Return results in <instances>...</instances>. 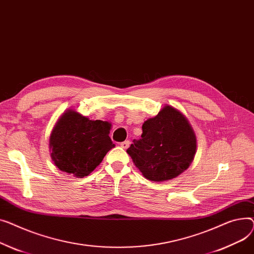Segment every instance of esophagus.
Segmentation results:
<instances>
[{"instance_id":"obj_1","label":"esophagus","mask_w":254,"mask_h":254,"mask_svg":"<svg viewBox=\"0 0 254 254\" xmlns=\"http://www.w3.org/2000/svg\"><path fill=\"white\" fill-rule=\"evenodd\" d=\"M129 144H130L129 140H125V141H123V142H121V143H120L121 147H123L124 150H126V148H128V147H129Z\"/></svg>"}]
</instances>
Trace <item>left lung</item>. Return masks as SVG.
Masks as SVG:
<instances>
[{"mask_svg": "<svg viewBox=\"0 0 254 254\" xmlns=\"http://www.w3.org/2000/svg\"><path fill=\"white\" fill-rule=\"evenodd\" d=\"M196 148V135L188 119L165 106L143 123L141 137L133 140L127 153L145 178L164 182L190 167Z\"/></svg>", "mask_w": 254, "mask_h": 254, "instance_id": "8db88e82", "label": "left lung"}]
</instances>
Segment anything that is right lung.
<instances>
[{
    "label": "right lung",
    "mask_w": 254,
    "mask_h": 254,
    "mask_svg": "<svg viewBox=\"0 0 254 254\" xmlns=\"http://www.w3.org/2000/svg\"><path fill=\"white\" fill-rule=\"evenodd\" d=\"M110 130L109 122L92 121L76 111H66L58 119L50 135L54 164L76 177L89 175L115 146Z\"/></svg>",
    "instance_id": "1"
}]
</instances>
